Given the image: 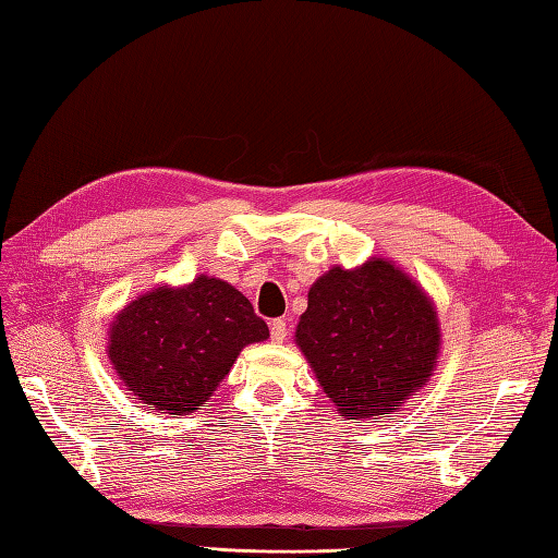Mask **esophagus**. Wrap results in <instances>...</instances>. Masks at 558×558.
<instances>
[{"mask_svg":"<svg viewBox=\"0 0 558 558\" xmlns=\"http://www.w3.org/2000/svg\"><path fill=\"white\" fill-rule=\"evenodd\" d=\"M288 338V324L282 322V318H276V322H270V340L272 342H282Z\"/></svg>","mask_w":558,"mask_h":558,"instance_id":"esophagus-1","label":"esophagus"}]
</instances>
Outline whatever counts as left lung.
I'll list each match as a JSON object with an SVG mask.
<instances>
[{"label": "left lung", "instance_id": "8db88e82", "mask_svg": "<svg viewBox=\"0 0 558 558\" xmlns=\"http://www.w3.org/2000/svg\"><path fill=\"white\" fill-rule=\"evenodd\" d=\"M294 342L340 417L364 422L398 412L429 384L441 324L417 280L372 256L314 282Z\"/></svg>", "mask_w": 558, "mask_h": 558}]
</instances>
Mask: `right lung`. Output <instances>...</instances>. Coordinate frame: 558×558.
<instances>
[{
    "label": "right lung",
    "instance_id": "add662e5",
    "mask_svg": "<svg viewBox=\"0 0 558 558\" xmlns=\"http://www.w3.org/2000/svg\"><path fill=\"white\" fill-rule=\"evenodd\" d=\"M268 336L240 290L201 272L186 286L162 282L124 304L108 330V357L141 405L192 414L218 390L240 352Z\"/></svg>",
    "mask_w": 558,
    "mask_h": 558
}]
</instances>
